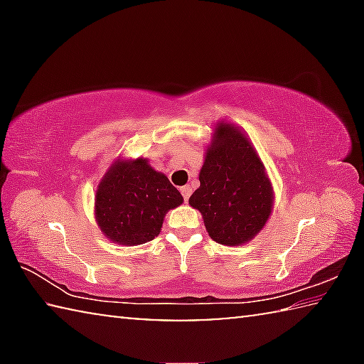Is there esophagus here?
Here are the masks:
<instances>
[{
  "label": "esophagus",
  "mask_w": 364,
  "mask_h": 364,
  "mask_svg": "<svg viewBox=\"0 0 364 364\" xmlns=\"http://www.w3.org/2000/svg\"><path fill=\"white\" fill-rule=\"evenodd\" d=\"M180 191H181V194L184 197V200H189L191 193H193V188H191V186H183Z\"/></svg>",
  "instance_id": "esophagus-1"
}]
</instances>
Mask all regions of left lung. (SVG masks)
Segmentation results:
<instances>
[{
    "label": "left lung",
    "instance_id": "left-lung-1",
    "mask_svg": "<svg viewBox=\"0 0 364 364\" xmlns=\"http://www.w3.org/2000/svg\"><path fill=\"white\" fill-rule=\"evenodd\" d=\"M199 181L189 205L221 245H242L263 230L273 210V186L254 144L241 128L217 122L205 149Z\"/></svg>",
    "mask_w": 364,
    "mask_h": 364
}]
</instances>
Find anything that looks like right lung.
<instances>
[{
  "instance_id": "obj_1",
  "label": "right lung",
  "mask_w": 364,
  "mask_h": 364,
  "mask_svg": "<svg viewBox=\"0 0 364 364\" xmlns=\"http://www.w3.org/2000/svg\"><path fill=\"white\" fill-rule=\"evenodd\" d=\"M183 204L168 178L144 157H117L95 194V218L101 232L120 245L152 241L171 208Z\"/></svg>"
}]
</instances>
